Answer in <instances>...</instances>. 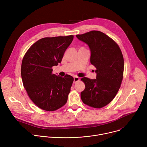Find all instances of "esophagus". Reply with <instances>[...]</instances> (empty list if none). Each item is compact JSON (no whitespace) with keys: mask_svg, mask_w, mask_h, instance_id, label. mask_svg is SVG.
Returning a JSON list of instances; mask_svg holds the SVG:
<instances>
[{"mask_svg":"<svg viewBox=\"0 0 147 147\" xmlns=\"http://www.w3.org/2000/svg\"><path fill=\"white\" fill-rule=\"evenodd\" d=\"M79 80V78L78 77H74V82H76L77 81Z\"/></svg>","mask_w":147,"mask_h":147,"instance_id":"obj_1","label":"esophagus"}]
</instances>
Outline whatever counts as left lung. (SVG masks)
<instances>
[{
	"mask_svg": "<svg viewBox=\"0 0 147 147\" xmlns=\"http://www.w3.org/2000/svg\"><path fill=\"white\" fill-rule=\"evenodd\" d=\"M76 37L88 45L90 61L96 69V79L83 77L85 89L81 92L83 103L100 108L109 103L116 95L123 80L124 59L115 42L104 33L91 31Z\"/></svg>",
	"mask_w": 147,
	"mask_h": 147,
	"instance_id": "obj_1",
	"label": "left lung"
}]
</instances>
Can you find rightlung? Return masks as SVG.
I'll use <instances>...</instances> for the list:
<instances>
[{
  "label": "right lung",
  "instance_id": "right-lung-1",
  "mask_svg": "<svg viewBox=\"0 0 147 147\" xmlns=\"http://www.w3.org/2000/svg\"><path fill=\"white\" fill-rule=\"evenodd\" d=\"M73 35L47 37L34 44L24 55L22 64L23 86L31 100L39 108L53 111L67 101L74 78L52 74L72 42Z\"/></svg>",
  "mask_w": 147,
  "mask_h": 147
}]
</instances>
